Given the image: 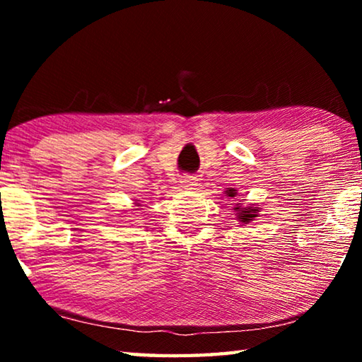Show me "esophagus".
Returning a JSON list of instances; mask_svg holds the SVG:
<instances>
[{
    "label": "esophagus",
    "mask_w": 362,
    "mask_h": 362,
    "mask_svg": "<svg viewBox=\"0 0 362 362\" xmlns=\"http://www.w3.org/2000/svg\"><path fill=\"white\" fill-rule=\"evenodd\" d=\"M180 183H182L183 188L193 189L196 187V177H193V175H183L182 179H180Z\"/></svg>",
    "instance_id": "obj_1"
}]
</instances>
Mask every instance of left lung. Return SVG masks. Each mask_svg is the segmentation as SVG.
Returning a JSON list of instances; mask_svg holds the SVG:
<instances>
[{
  "instance_id": "left-lung-1",
  "label": "left lung",
  "mask_w": 362,
  "mask_h": 362,
  "mask_svg": "<svg viewBox=\"0 0 362 362\" xmlns=\"http://www.w3.org/2000/svg\"><path fill=\"white\" fill-rule=\"evenodd\" d=\"M226 194L230 196V198H235L236 196V189H226ZM235 211H238V218L241 220L243 223H249L252 222L254 217H257V207H243V206H236Z\"/></svg>"
}]
</instances>
